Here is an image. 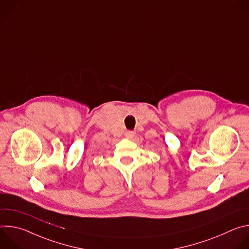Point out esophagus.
Returning a JSON list of instances; mask_svg holds the SVG:
<instances>
[{"label": "esophagus", "mask_w": 249, "mask_h": 249, "mask_svg": "<svg viewBox=\"0 0 249 249\" xmlns=\"http://www.w3.org/2000/svg\"><path fill=\"white\" fill-rule=\"evenodd\" d=\"M134 135H135V133L133 131H126L125 132V137L126 138H132V137H134Z\"/></svg>", "instance_id": "1"}]
</instances>
